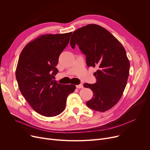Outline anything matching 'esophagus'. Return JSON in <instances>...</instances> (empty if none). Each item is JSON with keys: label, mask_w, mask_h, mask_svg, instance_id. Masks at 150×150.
<instances>
[{"label": "esophagus", "mask_w": 150, "mask_h": 150, "mask_svg": "<svg viewBox=\"0 0 150 150\" xmlns=\"http://www.w3.org/2000/svg\"><path fill=\"white\" fill-rule=\"evenodd\" d=\"M76 88L77 89H82V88H83V85L81 84L76 85Z\"/></svg>", "instance_id": "obj_1"}]
</instances>
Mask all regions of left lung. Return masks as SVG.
Returning <instances> with one entry per match:
<instances>
[{"label":"left lung","mask_w":150,"mask_h":150,"mask_svg":"<svg viewBox=\"0 0 150 150\" xmlns=\"http://www.w3.org/2000/svg\"><path fill=\"white\" fill-rule=\"evenodd\" d=\"M86 56L88 67H97L93 74L97 82L84 83L93 97L86 105L96 111L105 112L117 104L122 96L129 76L130 64L122 44L107 30L89 24L75 31L70 41Z\"/></svg>","instance_id":"left-lung-1"}]
</instances>
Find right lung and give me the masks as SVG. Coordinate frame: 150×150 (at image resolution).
Here are the masks:
<instances>
[{
	"instance_id": "1",
	"label": "right lung",
	"mask_w": 150,
	"mask_h": 150,
	"mask_svg": "<svg viewBox=\"0 0 150 150\" xmlns=\"http://www.w3.org/2000/svg\"><path fill=\"white\" fill-rule=\"evenodd\" d=\"M72 32L44 35L28 43L18 60L16 77L19 88L35 111L45 117L59 115L75 85L61 84L54 80L60 54L67 45Z\"/></svg>"
}]
</instances>
